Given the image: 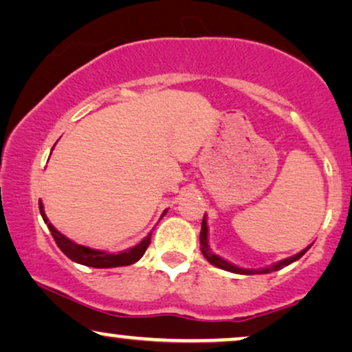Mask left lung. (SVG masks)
<instances>
[{"instance_id": "8db88e82", "label": "left lung", "mask_w": 352, "mask_h": 352, "mask_svg": "<svg viewBox=\"0 0 352 352\" xmlns=\"http://www.w3.org/2000/svg\"><path fill=\"white\" fill-rule=\"evenodd\" d=\"M199 250H201L203 256L206 258L209 263L217 266V268L226 270V271H232V273H240V274H253V273H255V271H252V270L237 268V266H234L232 263H229V261L222 260V258L214 255V253L209 250V247H208V226H206V219H204V217H203V222H201V232H199ZM307 250H309V247H307L305 250H302L300 253H297V255L291 256V258H286V260L279 261V263H276V265H271L270 268H265V270L256 271V273H271V271L281 270V268H284V266L291 265L292 261L299 260V258H300L302 255H304V253H305Z\"/></svg>"}]
</instances>
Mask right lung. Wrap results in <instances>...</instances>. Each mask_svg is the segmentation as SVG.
<instances>
[{
	"mask_svg": "<svg viewBox=\"0 0 352 352\" xmlns=\"http://www.w3.org/2000/svg\"><path fill=\"white\" fill-rule=\"evenodd\" d=\"M38 206H40V214H42L43 221H45L48 229H50L58 248H60V250L63 252L69 260L76 261V263L92 266V268H117V266H128V265L136 263V261L144 255V252L148 250L151 243V234L153 232H149L148 237H146L141 243H138L136 247H133L126 252L117 253V255H113V253L100 252V250H92V248L89 247H82V245H78V243L71 242V240L66 239L63 234L58 232V230L50 224V221L47 219L45 212H43L42 203H40ZM164 214H166V212H164Z\"/></svg>",
	"mask_w": 352,
	"mask_h": 352,
	"instance_id": "add662e5",
	"label": "right lung"
}]
</instances>
